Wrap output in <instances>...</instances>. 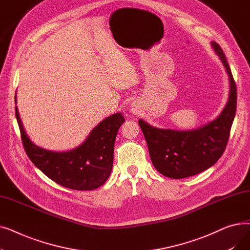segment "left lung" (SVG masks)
I'll use <instances>...</instances> for the list:
<instances>
[{
	"label": "left lung",
	"instance_id": "8db88e82",
	"mask_svg": "<svg viewBox=\"0 0 250 250\" xmlns=\"http://www.w3.org/2000/svg\"><path fill=\"white\" fill-rule=\"evenodd\" d=\"M230 79V95L217 120L193 130L163 129L140 120L153 165L164 176L180 179L199 174L213 166L224 153L237 105V89L224 51L213 42Z\"/></svg>",
	"mask_w": 250,
	"mask_h": 250
}]
</instances>
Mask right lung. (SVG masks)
Segmentation results:
<instances>
[{
	"label": "right lung",
	"instance_id": "add662e5",
	"mask_svg": "<svg viewBox=\"0 0 250 250\" xmlns=\"http://www.w3.org/2000/svg\"><path fill=\"white\" fill-rule=\"evenodd\" d=\"M15 113L26 154L52 181L75 190H92L107 180L113 164L115 137L125 123L122 113L105 118L81 146L67 152L48 151L34 145L23 128L17 106Z\"/></svg>",
	"mask_w": 250,
	"mask_h": 250
}]
</instances>
